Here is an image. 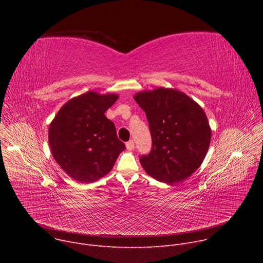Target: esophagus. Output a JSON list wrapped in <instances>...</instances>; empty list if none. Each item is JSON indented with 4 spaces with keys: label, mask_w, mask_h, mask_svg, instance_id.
Here are the masks:
<instances>
[{
    "label": "esophagus",
    "mask_w": 263,
    "mask_h": 263,
    "mask_svg": "<svg viewBox=\"0 0 263 263\" xmlns=\"http://www.w3.org/2000/svg\"><path fill=\"white\" fill-rule=\"evenodd\" d=\"M126 147H127V149H129V151H132V149H134V141L132 139L129 140L126 143Z\"/></svg>",
    "instance_id": "obj_1"
}]
</instances>
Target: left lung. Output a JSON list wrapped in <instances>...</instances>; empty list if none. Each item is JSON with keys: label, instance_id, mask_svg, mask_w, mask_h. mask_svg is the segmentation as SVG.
Segmentation results:
<instances>
[{"label": "left lung", "instance_id": "8db88e82", "mask_svg": "<svg viewBox=\"0 0 263 263\" xmlns=\"http://www.w3.org/2000/svg\"><path fill=\"white\" fill-rule=\"evenodd\" d=\"M134 100L145 112L152 149L140 157L145 173L164 183H178L202 164L211 129L202 107L184 92L159 87L137 92Z\"/></svg>", "mask_w": 263, "mask_h": 263}]
</instances>
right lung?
<instances>
[{"instance_id": "right-lung-1", "label": "right lung", "mask_w": 263, "mask_h": 263, "mask_svg": "<svg viewBox=\"0 0 263 263\" xmlns=\"http://www.w3.org/2000/svg\"><path fill=\"white\" fill-rule=\"evenodd\" d=\"M117 93L87 91L67 101L49 128V144L59 166L74 181L90 183L107 175L126 148L105 117Z\"/></svg>"}]
</instances>
